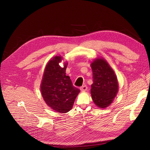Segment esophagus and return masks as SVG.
Here are the masks:
<instances>
[{
  "mask_svg": "<svg viewBox=\"0 0 150 150\" xmlns=\"http://www.w3.org/2000/svg\"><path fill=\"white\" fill-rule=\"evenodd\" d=\"M87 89H88V87L85 85L81 86V87L80 88V91L81 92H85V91H86V90H87Z\"/></svg>",
  "mask_w": 150,
  "mask_h": 150,
  "instance_id": "1",
  "label": "esophagus"
}]
</instances>
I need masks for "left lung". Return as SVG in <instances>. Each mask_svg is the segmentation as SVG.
I'll list each match as a JSON object with an SVG mask.
<instances>
[{"label":"left lung","instance_id":"obj_1","mask_svg":"<svg viewBox=\"0 0 150 150\" xmlns=\"http://www.w3.org/2000/svg\"><path fill=\"white\" fill-rule=\"evenodd\" d=\"M93 84L91 93L92 100L100 108L111 105L119 91V82L114 70L103 58L98 57L91 64Z\"/></svg>","mask_w":150,"mask_h":150}]
</instances>
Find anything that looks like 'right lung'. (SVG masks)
<instances>
[{
  "label": "right lung",
  "instance_id": "right-lung-1",
  "mask_svg": "<svg viewBox=\"0 0 150 150\" xmlns=\"http://www.w3.org/2000/svg\"><path fill=\"white\" fill-rule=\"evenodd\" d=\"M62 59L61 56H55L47 63L40 88L47 106L57 112L66 113L72 109L80 91L66 75L67 62H64L63 67L59 66Z\"/></svg>",
  "mask_w": 150,
  "mask_h": 150
}]
</instances>
